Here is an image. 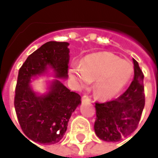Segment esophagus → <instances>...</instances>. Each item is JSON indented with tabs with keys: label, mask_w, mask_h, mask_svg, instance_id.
Returning a JSON list of instances; mask_svg holds the SVG:
<instances>
[{
	"label": "esophagus",
	"mask_w": 158,
	"mask_h": 158,
	"mask_svg": "<svg viewBox=\"0 0 158 158\" xmlns=\"http://www.w3.org/2000/svg\"><path fill=\"white\" fill-rule=\"evenodd\" d=\"M91 100L89 98L88 96H82V102L83 103H85V102H89Z\"/></svg>",
	"instance_id": "obj_1"
}]
</instances>
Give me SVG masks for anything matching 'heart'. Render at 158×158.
<instances>
[{
	"instance_id": "b5f03b06",
	"label": "heart",
	"mask_w": 158,
	"mask_h": 158,
	"mask_svg": "<svg viewBox=\"0 0 158 158\" xmlns=\"http://www.w3.org/2000/svg\"><path fill=\"white\" fill-rule=\"evenodd\" d=\"M133 71V64L129 61L122 60L111 52H100L86 56L81 64H73L69 74L79 88H85L95 80V96L107 100L124 88Z\"/></svg>"
}]
</instances>
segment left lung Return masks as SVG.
<instances>
[{"label": "left lung", "instance_id": "left-lung-1", "mask_svg": "<svg viewBox=\"0 0 158 158\" xmlns=\"http://www.w3.org/2000/svg\"><path fill=\"white\" fill-rule=\"evenodd\" d=\"M133 62L135 76L125 92L113 101L96 103L94 129L104 141H119L134 132L139 124L145 106L144 74L135 59Z\"/></svg>", "mask_w": 158, "mask_h": 158}]
</instances>
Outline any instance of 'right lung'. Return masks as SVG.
<instances>
[{"label": "right lung", "mask_w": 158, "mask_h": 158, "mask_svg": "<svg viewBox=\"0 0 158 158\" xmlns=\"http://www.w3.org/2000/svg\"><path fill=\"white\" fill-rule=\"evenodd\" d=\"M69 45L68 42H46L29 55L19 69L14 106L23 132L34 142L45 145L59 142L72 113L81 104L79 94L70 91L58 79L52 81L48 92L41 96L29 85L33 77L45 73L48 68L54 70L56 78L67 79Z\"/></svg>", "instance_id": "1"}]
</instances>
